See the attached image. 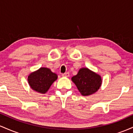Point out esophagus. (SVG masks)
Here are the masks:
<instances>
[{"instance_id":"obj_1","label":"esophagus","mask_w":133,"mask_h":133,"mask_svg":"<svg viewBox=\"0 0 133 133\" xmlns=\"http://www.w3.org/2000/svg\"><path fill=\"white\" fill-rule=\"evenodd\" d=\"M62 76H63V77H68L69 76V72L64 73V74H62Z\"/></svg>"}]
</instances>
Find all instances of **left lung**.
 Masks as SVG:
<instances>
[{
	"instance_id": "1",
	"label": "left lung",
	"mask_w": 133,
	"mask_h": 133,
	"mask_svg": "<svg viewBox=\"0 0 133 133\" xmlns=\"http://www.w3.org/2000/svg\"><path fill=\"white\" fill-rule=\"evenodd\" d=\"M71 79L83 96H89L95 93L102 84L101 77L88 68L79 69L77 75L73 76Z\"/></svg>"
}]
</instances>
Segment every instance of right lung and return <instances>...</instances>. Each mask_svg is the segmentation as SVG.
Here are the masks:
<instances>
[{"label":"right lung","instance_id":"obj_1","mask_svg":"<svg viewBox=\"0 0 133 133\" xmlns=\"http://www.w3.org/2000/svg\"><path fill=\"white\" fill-rule=\"evenodd\" d=\"M57 79V75L47 68H41L30 73L28 76L29 84L33 90L41 94H45L52 84Z\"/></svg>","mask_w":133,"mask_h":133}]
</instances>
